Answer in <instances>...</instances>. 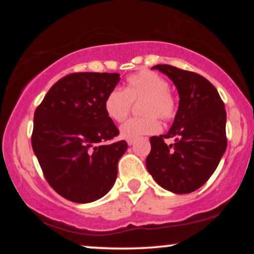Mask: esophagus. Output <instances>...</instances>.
Here are the masks:
<instances>
[{
	"label": "esophagus",
	"mask_w": 254,
	"mask_h": 254,
	"mask_svg": "<svg viewBox=\"0 0 254 254\" xmlns=\"http://www.w3.org/2000/svg\"><path fill=\"white\" fill-rule=\"evenodd\" d=\"M133 143H135V141H133V139H129V141H127V144L129 145H132Z\"/></svg>",
	"instance_id": "1"
}]
</instances>
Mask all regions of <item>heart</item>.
<instances>
[{
	"instance_id": "1",
	"label": "heart",
	"mask_w": 254,
	"mask_h": 254,
	"mask_svg": "<svg viewBox=\"0 0 254 254\" xmlns=\"http://www.w3.org/2000/svg\"><path fill=\"white\" fill-rule=\"evenodd\" d=\"M168 81L151 70H141L127 78L124 90L115 88L106 95L104 109L111 121H125L129 116L132 103L141 101L139 109L144 115L142 118H133L121 127V137L124 139H136L143 135H153L160 130V122H168L177 113V100L168 88Z\"/></svg>"
}]
</instances>
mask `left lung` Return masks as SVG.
Here are the masks:
<instances>
[{
    "label": "left lung",
    "instance_id": "8db88e82",
    "mask_svg": "<svg viewBox=\"0 0 254 254\" xmlns=\"http://www.w3.org/2000/svg\"><path fill=\"white\" fill-rule=\"evenodd\" d=\"M157 69L173 81L179 106L166 135L150 137L147 170L161 188L173 193H190L204 185L220 164L227 148L224 104L217 89L196 72L168 64ZM166 138H174L172 145Z\"/></svg>",
    "mask_w": 254,
    "mask_h": 254
}]
</instances>
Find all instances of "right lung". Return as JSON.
Returning a JSON list of instances; mask_svg holds the SVG:
<instances>
[{
    "instance_id": "right-lung-1",
    "label": "right lung",
    "mask_w": 254,
    "mask_h": 254,
    "mask_svg": "<svg viewBox=\"0 0 254 254\" xmlns=\"http://www.w3.org/2000/svg\"><path fill=\"white\" fill-rule=\"evenodd\" d=\"M117 72H75L51 87L34 112L32 148L44 176L58 194L90 203L112 189L125 141L104 101L116 88Z\"/></svg>"
}]
</instances>
